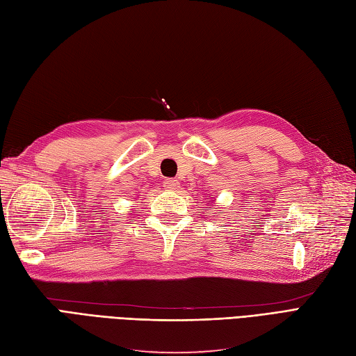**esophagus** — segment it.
I'll list each match as a JSON object with an SVG mask.
<instances>
[{
	"label": "esophagus",
	"mask_w": 356,
	"mask_h": 356,
	"mask_svg": "<svg viewBox=\"0 0 356 356\" xmlns=\"http://www.w3.org/2000/svg\"><path fill=\"white\" fill-rule=\"evenodd\" d=\"M163 188H165V191H177V189L180 188V184L176 179H167V180H163Z\"/></svg>",
	"instance_id": "1"
}]
</instances>
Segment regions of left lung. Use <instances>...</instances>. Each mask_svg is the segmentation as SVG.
Instances as JSON below:
<instances>
[{
    "label": "left lung",
    "instance_id": "1",
    "mask_svg": "<svg viewBox=\"0 0 356 356\" xmlns=\"http://www.w3.org/2000/svg\"><path fill=\"white\" fill-rule=\"evenodd\" d=\"M209 202H211V200H209ZM208 204H209V206H212V204H213V202H212V203H208Z\"/></svg>",
    "mask_w": 356,
    "mask_h": 356
}]
</instances>
